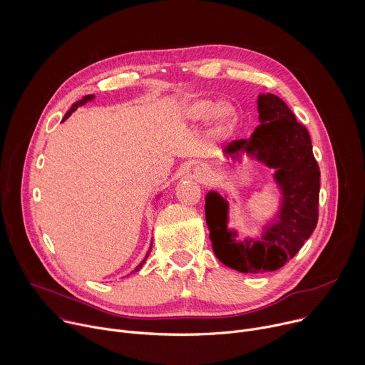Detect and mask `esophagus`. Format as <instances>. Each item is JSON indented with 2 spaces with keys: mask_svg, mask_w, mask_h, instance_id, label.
Listing matches in <instances>:
<instances>
[{
  "mask_svg": "<svg viewBox=\"0 0 365 365\" xmlns=\"http://www.w3.org/2000/svg\"><path fill=\"white\" fill-rule=\"evenodd\" d=\"M211 169L207 168L205 163H199L193 168V178L197 180V182H207L211 179Z\"/></svg>",
  "mask_w": 365,
  "mask_h": 365,
  "instance_id": "esophagus-1",
  "label": "esophagus"
}]
</instances>
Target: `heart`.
<instances>
[{
  "mask_svg": "<svg viewBox=\"0 0 365 365\" xmlns=\"http://www.w3.org/2000/svg\"><path fill=\"white\" fill-rule=\"evenodd\" d=\"M180 113L182 117L189 123H203L212 117L214 133L217 135L228 134L238 120V111L234 103H218L217 101L207 98H196L185 102Z\"/></svg>",
  "mask_w": 365,
  "mask_h": 365,
  "instance_id": "obj_1",
  "label": "heart"
}]
</instances>
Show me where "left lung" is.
Masks as SVG:
<instances>
[{
  "label": "left lung",
  "mask_w": 365,
  "mask_h": 365,
  "mask_svg": "<svg viewBox=\"0 0 365 365\" xmlns=\"http://www.w3.org/2000/svg\"><path fill=\"white\" fill-rule=\"evenodd\" d=\"M258 121L248 140L225 145L224 155L242 160V155L273 169L280 190L279 210L259 230L258 237L237 240L228 227L230 203L217 190L205 197V217L217 258L240 273L279 270L293 258L318 224L321 172L312 151L310 135L297 123L286 102L273 93L257 98Z\"/></svg>",
  "instance_id": "1"
}]
</instances>
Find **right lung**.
<instances>
[{"instance_id":"1","label":"right lung","mask_w":365,"mask_h":365,"mask_svg":"<svg viewBox=\"0 0 365 365\" xmlns=\"http://www.w3.org/2000/svg\"><path fill=\"white\" fill-rule=\"evenodd\" d=\"M93 98H95V95H93V93H92V95H85V96H83V98H82V99H81V101H78V102H75V103H73V106H72V107H71V110H69V111H68V113H66V114H65V118H63V121H65V120H66V118H69V117H71V115H72V113H75V111H76V110H78V108H79V107H82V106H85V103H86V102H89V101H92V99H93ZM151 245H153V240H151V244H150V248H148V251H147V254H145V257H144V259H143V262H141V263H140V264H138V266H137V267H135V270H134V272H138V270H140V269H141V267H143V264H144V263H145V259H147V257H148V254H150V251H151Z\"/></svg>"}]
</instances>
